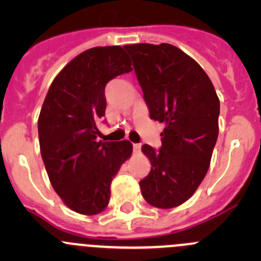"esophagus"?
<instances>
[{
  "instance_id": "esophagus-1",
  "label": "esophagus",
  "mask_w": 261,
  "mask_h": 261,
  "mask_svg": "<svg viewBox=\"0 0 261 261\" xmlns=\"http://www.w3.org/2000/svg\"><path fill=\"white\" fill-rule=\"evenodd\" d=\"M133 147H134V151L139 152V151H140V149H141V144H134Z\"/></svg>"
}]
</instances>
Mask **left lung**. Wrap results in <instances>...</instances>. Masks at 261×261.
<instances>
[{
	"label": "left lung",
	"instance_id": "obj_1",
	"mask_svg": "<svg viewBox=\"0 0 261 261\" xmlns=\"http://www.w3.org/2000/svg\"><path fill=\"white\" fill-rule=\"evenodd\" d=\"M131 55L150 118L164 123L162 146H141L151 163L140 180L143 197L158 208L188 201L211 163L218 136L220 99L201 65L170 44L123 46Z\"/></svg>",
	"mask_w": 261,
	"mask_h": 261
}]
</instances>
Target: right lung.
<instances>
[{
	"instance_id": "obj_1",
	"label": "right lung",
	"mask_w": 261,
	"mask_h": 261,
	"mask_svg": "<svg viewBox=\"0 0 261 261\" xmlns=\"http://www.w3.org/2000/svg\"><path fill=\"white\" fill-rule=\"evenodd\" d=\"M133 70L121 46L81 53L55 77L38 120L40 152L53 188L81 215L107 207L111 181L133 152L130 141H97L106 111L105 88Z\"/></svg>"
}]
</instances>
